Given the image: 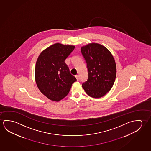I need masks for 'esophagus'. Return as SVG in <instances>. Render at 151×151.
I'll return each instance as SVG.
<instances>
[{
	"label": "esophagus",
	"instance_id": "esophagus-1",
	"mask_svg": "<svg viewBox=\"0 0 151 151\" xmlns=\"http://www.w3.org/2000/svg\"><path fill=\"white\" fill-rule=\"evenodd\" d=\"M76 79H77V80L78 81L79 79V75H76Z\"/></svg>",
	"mask_w": 151,
	"mask_h": 151
}]
</instances>
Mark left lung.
I'll return each mask as SVG.
<instances>
[{"label": "left lung", "mask_w": 151, "mask_h": 151, "mask_svg": "<svg viewBox=\"0 0 151 151\" xmlns=\"http://www.w3.org/2000/svg\"><path fill=\"white\" fill-rule=\"evenodd\" d=\"M88 69V79L82 86L88 96L100 98L112 89L116 75L114 58L105 47L90 43L81 48Z\"/></svg>", "instance_id": "1"}]
</instances>
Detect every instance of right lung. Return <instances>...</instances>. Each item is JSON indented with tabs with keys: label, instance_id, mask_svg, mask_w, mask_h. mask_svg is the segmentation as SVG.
Here are the masks:
<instances>
[{
	"label": "right lung",
	"instance_id": "right-lung-1",
	"mask_svg": "<svg viewBox=\"0 0 151 151\" xmlns=\"http://www.w3.org/2000/svg\"><path fill=\"white\" fill-rule=\"evenodd\" d=\"M74 48L55 43L44 49L38 57L35 81L41 92L50 100L59 102L65 98L77 80L65 62Z\"/></svg>",
	"mask_w": 151,
	"mask_h": 151
}]
</instances>
